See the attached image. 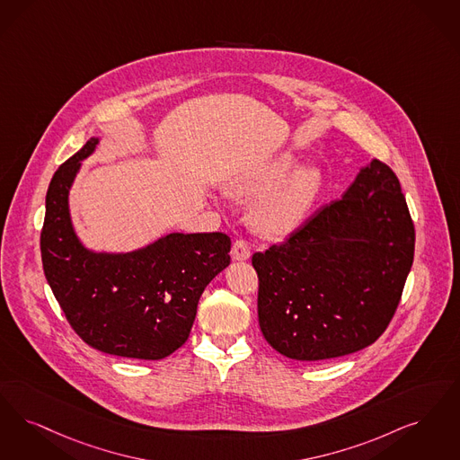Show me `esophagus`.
<instances>
[{"mask_svg": "<svg viewBox=\"0 0 460 460\" xmlns=\"http://www.w3.org/2000/svg\"><path fill=\"white\" fill-rule=\"evenodd\" d=\"M250 257H252V252H250L248 243L243 241V239H238V241L233 244V248H231V258H233L234 261H246Z\"/></svg>", "mask_w": 460, "mask_h": 460, "instance_id": "1", "label": "esophagus"}]
</instances>
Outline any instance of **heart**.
Masks as SVG:
<instances>
[{"instance_id": "heart-1", "label": "heart", "mask_w": 460, "mask_h": 460, "mask_svg": "<svg viewBox=\"0 0 460 460\" xmlns=\"http://www.w3.org/2000/svg\"><path fill=\"white\" fill-rule=\"evenodd\" d=\"M295 154L282 152L261 164L243 171L226 183V191L239 199H253L252 224L267 238H282L306 221L318 202L325 176L318 165H299Z\"/></svg>"}]
</instances>
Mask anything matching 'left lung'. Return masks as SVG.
<instances>
[{
  "label": "left lung",
  "instance_id": "1",
  "mask_svg": "<svg viewBox=\"0 0 460 460\" xmlns=\"http://www.w3.org/2000/svg\"><path fill=\"white\" fill-rule=\"evenodd\" d=\"M412 258L414 224L401 183L373 159L341 200L284 244L253 255L265 341L297 361L365 349L397 310Z\"/></svg>",
  "mask_w": 460,
  "mask_h": 460
}]
</instances>
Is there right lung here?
Segmentation results:
<instances>
[{"mask_svg": "<svg viewBox=\"0 0 460 460\" xmlns=\"http://www.w3.org/2000/svg\"><path fill=\"white\" fill-rule=\"evenodd\" d=\"M93 137L56 171L40 233L42 267L66 320L93 349L157 361L180 349L208 282L229 265L222 233H169L131 252L87 248L75 231L70 190L101 144Z\"/></svg>", "mask_w": 460, "mask_h": 460, "instance_id": "obj_1", "label": "right lung"}]
</instances>
